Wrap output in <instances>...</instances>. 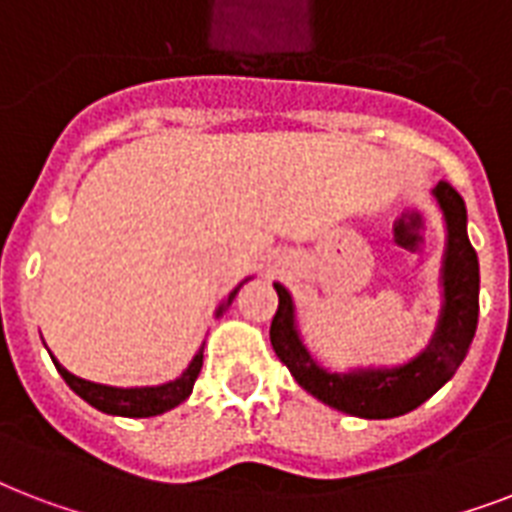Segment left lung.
I'll return each mask as SVG.
<instances>
[{"mask_svg": "<svg viewBox=\"0 0 512 512\" xmlns=\"http://www.w3.org/2000/svg\"><path fill=\"white\" fill-rule=\"evenodd\" d=\"M435 197L441 202L446 227H449V248L443 264V304L441 326L425 355L411 360L408 366L392 371H363V374H328L310 358L293 328L291 296L283 285H275L277 312L269 326V342L288 366L293 379L304 390L323 400L326 406L363 419H390L408 414L433 398L451 376L457 374L467 350L473 344L478 328V256L467 240L465 200L449 181L435 186Z\"/></svg>", "mask_w": 512, "mask_h": 512, "instance_id": "obj_1", "label": "left lung"}]
</instances>
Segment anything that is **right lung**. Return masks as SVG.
I'll return each mask as SVG.
<instances>
[{
    "label": "right lung",
    "instance_id": "1",
    "mask_svg": "<svg viewBox=\"0 0 512 512\" xmlns=\"http://www.w3.org/2000/svg\"><path fill=\"white\" fill-rule=\"evenodd\" d=\"M235 293H229V299L219 307V315L232 304ZM53 363L55 368H58V374L63 376V382L69 384L79 398L87 400L93 408H98V411L114 414V417H157V414L170 411V408L178 406V403H184V400L192 395V387L194 382H197V376H200L202 368V352L194 355L192 366L186 368L184 374H181V379H176V382L162 384V387H136V390H120V387L85 382V379L69 374L58 360H53Z\"/></svg>",
    "mask_w": 512,
    "mask_h": 512
}]
</instances>
